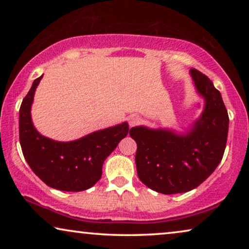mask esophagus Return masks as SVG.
I'll use <instances>...</instances> for the list:
<instances>
[{
    "label": "esophagus",
    "instance_id": "esophagus-1",
    "mask_svg": "<svg viewBox=\"0 0 249 249\" xmlns=\"http://www.w3.org/2000/svg\"><path fill=\"white\" fill-rule=\"evenodd\" d=\"M128 122L130 127H135V125L141 124V118H139L138 115H131V117H129Z\"/></svg>",
    "mask_w": 249,
    "mask_h": 249
}]
</instances>
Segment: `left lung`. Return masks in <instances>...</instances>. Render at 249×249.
Listing matches in <instances>:
<instances>
[{
    "mask_svg": "<svg viewBox=\"0 0 249 249\" xmlns=\"http://www.w3.org/2000/svg\"><path fill=\"white\" fill-rule=\"evenodd\" d=\"M190 73L205 98V107L188 134L180 136L145 127L129 131L137 142L138 178L165 195L189 192L205 181L219 165L227 146L229 115L220 91L200 71L193 68Z\"/></svg>",
    "mask_w": 249,
    "mask_h": 249,
    "instance_id": "1",
    "label": "left lung"
}]
</instances>
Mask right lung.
Here are the masks:
<instances>
[{
  "label": "right lung",
  "instance_id": "1",
  "mask_svg": "<svg viewBox=\"0 0 249 249\" xmlns=\"http://www.w3.org/2000/svg\"><path fill=\"white\" fill-rule=\"evenodd\" d=\"M42 77L34 80L19 110L22 154L35 175L51 188L83 192L101 179L105 159L128 135L129 125L124 122L68 142H55L39 135L33 125L30 107Z\"/></svg>",
  "mask_w": 249,
  "mask_h": 249
}]
</instances>
